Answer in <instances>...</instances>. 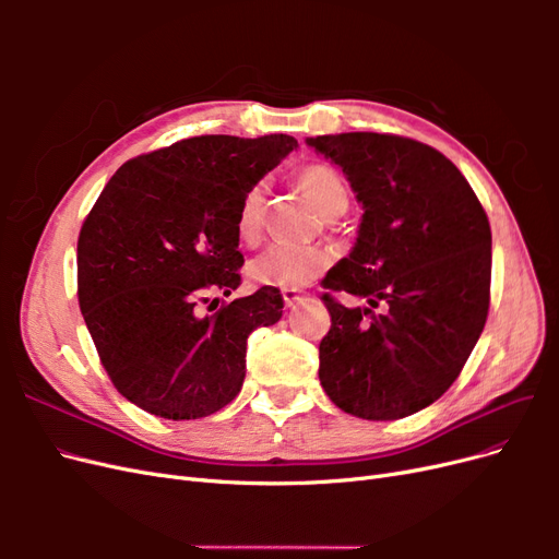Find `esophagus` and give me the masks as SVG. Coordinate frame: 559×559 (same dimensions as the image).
<instances>
[{
  "label": "esophagus",
  "mask_w": 559,
  "mask_h": 559,
  "mask_svg": "<svg viewBox=\"0 0 559 559\" xmlns=\"http://www.w3.org/2000/svg\"><path fill=\"white\" fill-rule=\"evenodd\" d=\"M282 298L286 302V308H294L296 302L302 300V292L300 289H282Z\"/></svg>",
  "instance_id": "esophagus-1"
}]
</instances>
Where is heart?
<instances>
[{
  "label": "heart",
  "instance_id": "b5f03b06",
  "mask_svg": "<svg viewBox=\"0 0 559 559\" xmlns=\"http://www.w3.org/2000/svg\"><path fill=\"white\" fill-rule=\"evenodd\" d=\"M298 189L306 193L324 218L343 216L349 207V191L345 179L335 167L326 163H306L296 173ZM265 218V186L251 183L242 193L238 212H235V233L245 245L261 240ZM333 257L324 247H292L273 245L259 253L247 267L249 280L261 286H280V289H300L314 282L331 265Z\"/></svg>",
  "mask_w": 559,
  "mask_h": 559
}]
</instances>
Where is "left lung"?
<instances>
[{
    "mask_svg": "<svg viewBox=\"0 0 559 559\" xmlns=\"http://www.w3.org/2000/svg\"><path fill=\"white\" fill-rule=\"evenodd\" d=\"M364 205L359 238L321 286L331 329L319 380L337 408L401 419L460 378L489 310L492 230L478 195L441 151L389 132L310 138ZM333 293L369 300L347 309ZM380 307V313L372 308Z\"/></svg>",
    "mask_w": 559,
    "mask_h": 559,
    "instance_id": "8db88e82",
    "label": "left lung"
}]
</instances>
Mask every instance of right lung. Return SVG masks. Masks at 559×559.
I'll list each match as a JSON object with an SVG mask.
<instances>
[{"label":"right lung","mask_w":559,"mask_h":559,"mask_svg":"<svg viewBox=\"0 0 559 559\" xmlns=\"http://www.w3.org/2000/svg\"><path fill=\"white\" fill-rule=\"evenodd\" d=\"M294 146L289 134H200L123 163L99 193L76 245L79 308L138 408L200 419L240 394L247 337L280 321L284 300L275 286L222 306L210 296L240 284L242 193Z\"/></svg>","instance_id":"obj_1"}]
</instances>
